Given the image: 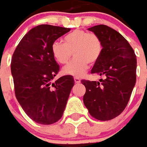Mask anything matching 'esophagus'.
Instances as JSON below:
<instances>
[{"label":"esophagus","mask_w":147,"mask_h":147,"mask_svg":"<svg viewBox=\"0 0 147 147\" xmlns=\"http://www.w3.org/2000/svg\"><path fill=\"white\" fill-rule=\"evenodd\" d=\"M74 81H75V83H80V80L79 79V78H77V77H75V78H74Z\"/></svg>","instance_id":"obj_1"}]
</instances>
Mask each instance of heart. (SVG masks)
<instances>
[{
	"label": "heart",
	"mask_w": 147,
	"mask_h": 147,
	"mask_svg": "<svg viewBox=\"0 0 147 147\" xmlns=\"http://www.w3.org/2000/svg\"><path fill=\"white\" fill-rule=\"evenodd\" d=\"M102 50L99 37L81 29L67 34L63 38V43L55 41L51 45L52 54L59 64L67 63L73 53L74 59L63 68V73L76 77L83 76L88 64L93 65L98 61Z\"/></svg>",
	"instance_id": "obj_1"
}]
</instances>
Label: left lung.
I'll return each mask as SVG.
<instances>
[{"label": "left lung", "mask_w": 147, "mask_h": 147, "mask_svg": "<svg viewBox=\"0 0 147 147\" xmlns=\"http://www.w3.org/2000/svg\"><path fill=\"white\" fill-rule=\"evenodd\" d=\"M88 30L99 37L103 46L90 72L104 79L81 80L86 87L83 102L93 117L109 120L119 116L129 102L136 82V56L128 42L113 28L100 24Z\"/></svg>", "instance_id": "left-lung-1"}]
</instances>
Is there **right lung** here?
<instances>
[{
	"label": "right lung",
	"mask_w": 147,
	"mask_h": 147,
	"mask_svg": "<svg viewBox=\"0 0 147 147\" xmlns=\"http://www.w3.org/2000/svg\"><path fill=\"white\" fill-rule=\"evenodd\" d=\"M70 28L42 24L21 39L11 61L15 94L22 109L36 123L52 124L61 119L71 90L72 76L53 82L60 65L51 53V45Z\"/></svg>",
	"instance_id": "right-lung-1"
}]
</instances>
